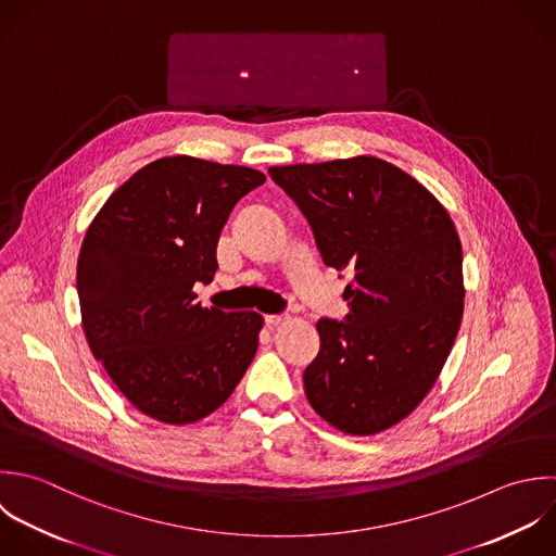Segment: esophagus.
<instances>
[{"instance_id": "obj_1", "label": "esophagus", "mask_w": 556, "mask_h": 556, "mask_svg": "<svg viewBox=\"0 0 556 556\" xmlns=\"http://www.w3.org/2000/svg\"><path fill=\"white\" fill-rule=\"evenodd\" d=\"M288 320V316H283V314H277V316H266V325L268 327H277V325H283Z\"/></svg>"}]
</instances>
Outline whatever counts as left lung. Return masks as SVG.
I'll use <instances>...</instances> for the list:
<instances>
[{
  "mask_svg": "<svg viewBox=\"0 0 556 556\" xmlns=\"http://www.w3.org/2000/svg\"><path fill=\"white\" fill-rule=\"evenodd\" d=\"M268 173L307 216L325 264L353 273L344 323L316 325L307 401L338 431L377 435L425 401L462 327L455 223L418 179L375 155Z\"/></svg>",
  "mask_w": 556,
  "mask_h": 556,
  "instance_id": "obj_1",
  "label": "left lung"
}]
</instances>
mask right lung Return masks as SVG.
I'll use <instances>...</instances> for the list:
<instances>
[{"label":"right lung","mask_w":556,"mask_h":556,"mask_svg":"<svg viewBox=\"0 0 556 556\" xmlns=\"http://www.w3.org/2000/svg\"><path fill=\"white\" fill-rule=\"evenodd\" d=\"M266 175L192 155L136 170L101 205L77 260L86 342L121 394L164 425L216 412L251 366L264 318L197 303L233 205Z\"/></svg>","instance_id":"right-lung-1"}]
</instances>
